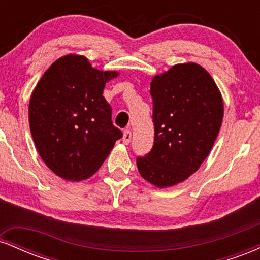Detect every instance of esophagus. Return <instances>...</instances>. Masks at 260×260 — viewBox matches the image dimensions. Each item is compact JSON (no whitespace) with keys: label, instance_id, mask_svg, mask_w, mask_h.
<instances>
[{"label":"esophagus","instance_id":"obj_1","mask_svg":"<svg viewBox=\"0 0 260 260\" xmlns=\"http://www.w3.org/2000/svg\"><path fill=\"white\" fill-rule=\"evenodd\" d=\"M131 139H132V132H131L129 128H127L123 132V143L124 144H129Z\"/></svg>","mask_w":260,"mask_h":260}]
</instances>
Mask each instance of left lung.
Segmentation results:
<instances>
[{
	"instance_id": "8db88e82",
	"label": "left lung",
	"mask_w": 260,
	"mask_h": 260,
	"mask_svg": "<svg viewBox=\"0 0 260 260\" xmlns=\"http://www.w3.org/2000/svg\"><path fill=\"white\" fill-rule=\"evenodd\" d=\"M154 144L137 157L140 176L164 188L187 180L210 153L223 116L222 98L204 68L176 64L154 77Z\"/></svg>"
}]
</instances>
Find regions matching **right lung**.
Instances as JSON below:
<instances>
[{
    "mask_svg": "<svg viewBox=\"0 0 260 260\" xmlns=\"http://www.w3.org/2000/svg\"><path fill=\"white\" fill-rule=\"evenodd\" d=\"M117 72L91 67L83 56L67 55L50 66L29 104V123L41 159L59 177L92 176L122 138L113 126L105 84Z\"/></svg>",
    "mask_w": 260,
    "mask_h": 260,
    "instance_id": "obj_1",
    "label": "right lung"
}]
</instances>
